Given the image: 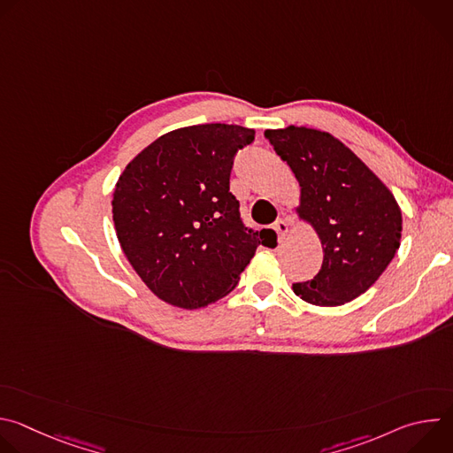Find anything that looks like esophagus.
Returning <instances> with one entry per match:
<instances>
[{"instance_id":"34e87169","label":"esophagus","mask_w":453,"mask_h":453,"mask_svg":"<svg viewBox=\"0 0 453 453\" xmlns=\"http://www.w3.org/2000/svg\"><path fill=\"white\" fill-rule=\"evenodd\" d=\"M274 231L278 234V240L283 242L287 238V234H288V220L287 219H278L274 222Z\"/></svg>"}]
</instances>
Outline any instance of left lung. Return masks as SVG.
Instances as JSON below:
<instances>
[{
	"label": "left lung",
	"instance_id": "obj_1",
	"mask_svg": "<svg viewBox=\"0 0 453 453\" xmlns=\"http://www.w3.org/2000/svg\"><path fill=\"white\" fill-rule=\"evenodd\" d=\"M264 136L299 182L296 215L322 245V267L292 290L315 306H341L369 290L402 242V208L393 191L341 140L288 125Z\"/></svg>",
	"mask_w": 453,
	"mask_h": 453
}]
</instances>
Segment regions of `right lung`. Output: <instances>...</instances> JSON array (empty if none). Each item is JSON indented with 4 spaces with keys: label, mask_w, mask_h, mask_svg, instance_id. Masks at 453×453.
I'll return each instance as SVG.
<instances>
[{
    "label": "right lung",
    "mask_w": 453,
    "mask_h": 453,
    "mask_svg": "<svg viewBox=\"0 0 453 453\" xmlns=\"http://www.w3.org/2000/svg\"><path fill=\"white\" fill-rule=\"evenodd\" d=\"M254 128L203 123L175 128L121 172L112 220L128 264L165 303L204 308L227 296L273 229L243 227L229 191L234 154Z\"/></svg>",
    "instance_id": "add662e5"
}]
</instances>
